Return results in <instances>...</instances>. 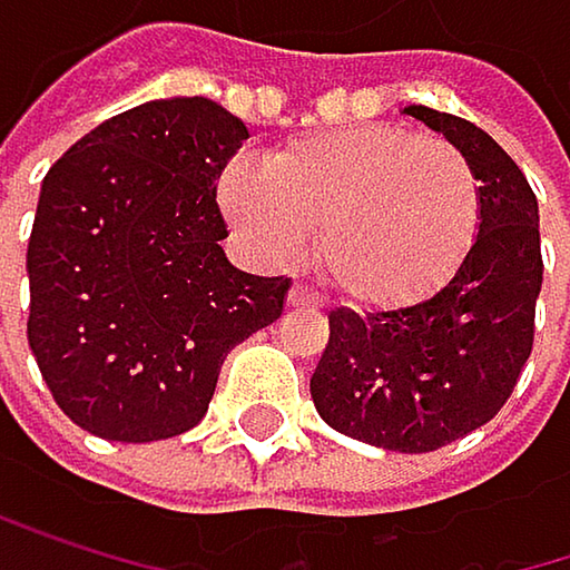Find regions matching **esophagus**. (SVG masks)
<instances>
[{
	"label": "esophagus",
	"instance_id": "1",
	"mask_svg": "<svg viewBox=\"0 0 570 570\" xmlns=\"http://www.w3.org/2000/svg\"><path fill=\"white\" fill-rule=\"evenodd\" d=\"M287 307H291V311H317L321 301H317L314 294H307L304 287H294V291L287 294Z\"/></svg>",
	"mask_w": 570,
	"mask_h": 570
}]
</instances>
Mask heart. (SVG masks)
<instances>
[{
  "label": "heart",
  "instance_id": "1",
  "mask_svg": "<svg viewBox=\"0 0 570 570\" xmlns=\"http://www.w3.org/2000/svg\"><path fill=\"white\" fill-rule=\"evenodd\" d=\"M219 209L276 269L304 259L314 229L327 287L361 311H402L456 273L480 223V181L442 138L354 125L287 141L266 168L229 161Z\"/></svg>",
  "mask_w": 570,
  "mask_h": 570
}]
</instances>
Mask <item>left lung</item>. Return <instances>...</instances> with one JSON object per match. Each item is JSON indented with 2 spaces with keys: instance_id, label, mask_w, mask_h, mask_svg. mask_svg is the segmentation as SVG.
<instances>
[{
  "instance_id": "8db88e82",
  "label": "left lung",
  "mask_w": 570,
  "mask_h": 570,
  "mask_svg": "<svg viewBox=\"0 0 570 570\" xmlns=\"http://www.w3.org/2000/svg\"><path fill=\"white\" fill-rule=\"evenodd\" d=\"M480 181V226L442 287L402 311L327 314L331 337L311 379L321 419L392 453H432L487 425L510 399L534 344L541 294L538 198L513 158L476 125L422 104Z\"/></svg>"
}]
</instances>
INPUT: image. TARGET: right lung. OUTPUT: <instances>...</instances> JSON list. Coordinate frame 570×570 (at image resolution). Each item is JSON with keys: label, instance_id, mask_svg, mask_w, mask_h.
I'll return each instance as SVG.
<instances>
[{"label": "right lung", "instance_id": "1", "mask_svg": "<svg viewBox=\"0 0 570 570\" xmlns=\"http://www.w3.org/2000/svg\"><path fill=\"white\" fill-rule=\"evenodd\" d=\"M249 138L209 97H161L83 135L43 178L26 337L57 405L110 442L202 422L226 354L291 279L226 259L216 178Z\"/></svg>", "mask_w": 570, "mask_h": 570}]
</instances>
